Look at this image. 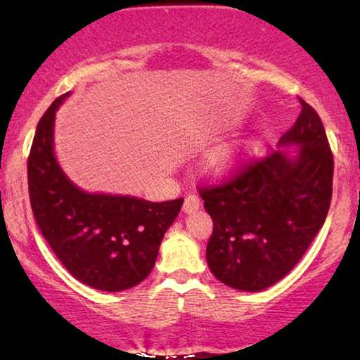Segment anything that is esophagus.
Returning a JSON list of instances; mask_svg holds the SVG:
<instances>
[{"label": "esophagus", "mask_w": 360, "mask_h": 360, "mask_svg": "<svg viewBox=\"0 0 360 360\" xmlns=\"http://www.w3.org/2000/svg\"><path fill=\"white\" fill-rule=\"evenodd\" d=\"M200 200H198V196H195V195H188L185 198V201H184V213H186V214H190V213H195V211H198L200 210Z\"/></svg>", "instance_id": "esophagus-1"}]
</instances>
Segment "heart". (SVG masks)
<instances>
[{
  "label": "heart",
  "instance_id": "obj_1",
  "mask_svg": "<svg viewBox=\"0 0 360 360\" xmlns=\"http://www.w3.org/2000/svg\"><path fill=\"white\" fill-rule=\"evenodd\" d=\"M264 144L265 134L255 132L239 141L218 146L206 159V174L214 180L233 179L262 152Z\"/></svg>",
  "mask_w": 360,
  "mask_h": 360
}]
</instances>
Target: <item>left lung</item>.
I'll return each mask as SVG.
<instances>
[{
    "label": "left lung",
    "mask_w": 360,
    "mask_h": 360,
    "mask_svg": "<svg viewBox=\"0 0 360 360\" xmlns=\"http://www.w3.org/2000/svg\"><path fill=\"white\" fill-rule=\"evenodd\" d=\"M302 103L298 120L275 150L228 184L201 190L213 219L206 262L216 278L240 292L282 280L303 257L326 219L333 154L318 112ZM297 146V151L283 148Z\"/></svg>",
    "instance_id": "left-lung-1"
}]
</instances>
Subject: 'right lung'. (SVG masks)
I'll list each match as a JSON object with an SVG mask.
<instances>
[{"label": "right lung", "mask_w": 360, "mask_h": 360, "mask_svg": "<svg viewBox=\"0 0 360 360\" xmlns=\"http://www.w3.org/2000/svg\"><path fill=\"white\" fill-rule=\"evenodd\" d=\"M58 96L39 121L27 160L29 198L53 254L82 283L101 292L136 287L154 269L165 231L184 198L154 203L137 196L90 193L68 179L53 147Z\"/></svg>", "instance_id": "right-lung-1"}]
</instances>
